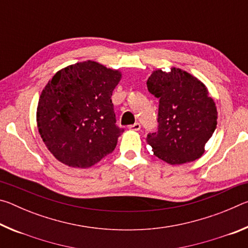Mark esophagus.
<instances>
[{
  "label": "esophagus",
  "mask_w": 248,
  "mask_h": 248,
  "mask_svg": "<svg viewBox=\"0 0 248 248\" xmlns=\"http://www.w3.org/2000/svg\"><path fill=\"white\" fill-rule=\"evenodd\" d=\"M129 128L131 129V130H133V131H139V130L141 129V124L139 123H136V124H133L130 125Z\"/></svg>",
  "instance_id": "34e87169"
}]
</instances>
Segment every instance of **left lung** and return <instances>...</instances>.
Listing matches in <instances>:
<instances>
[{
    "label": "left lung",
    "mask_w": 248,
    "mask_h": 248,
    "mask_svg": "<svg viewBox=\"0 0 248 248\" xmlns=\"http://www.w3.org/2000/svg\"><path fill=\"white\" fill-rule=\"evenodd\" d=\"M146 85L159 103L157 131L146 137L154 155L170 165L196 161L217 128V107L207 87L176 68L154 71Z\"/></svg>",
    "instance_id": "8db88e82"
}]
</instances>
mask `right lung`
I'll use <instances>...</instances> for the list:
<instances>
[{"label": "right lung", "mask_w": 248, "mask_h": 248, "mask_svg": "<svg viewBox=\"0 0 248 248\" xmlns=\"http://www.w3.org/2000/svg\"><path fill=\"white\" fill-rule=\"evenodd\" d=\"M120 78L119 71L89 60L58 71L45 86L37 125L58 161L86 169L115 150L124 129L116 125L111 95Z\"/></svg>", "instance_id": "1"}]
</instances>
